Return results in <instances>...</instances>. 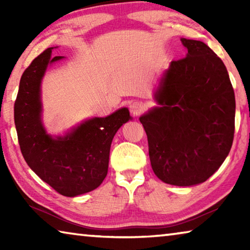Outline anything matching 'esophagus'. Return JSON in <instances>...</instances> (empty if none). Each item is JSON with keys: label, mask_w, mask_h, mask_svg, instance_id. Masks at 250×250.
<instances>
[{"label": "esophagus", "mask_w": 250, "mask_h": 250, "mask_svg": "<svg viewBox=\"0 0 250 250\" xmlns=\"http://www.w3.org/2000/svg\"><path fill=\"white\" fill-rule=\"evenodd\" d=\"M130 111L133 116H139L145 111V104L140 101H135V103L130 104Z\"/></svg>", "instance_id": "obj_1"}]
</instances>
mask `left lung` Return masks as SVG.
I'll return each mask as SVG.
<instances>
[{
  "label": "left lung",
  "instance_id": "left-lung-1",
  "mask_svg": "<svg viewBox=\"0 0 250 250\" xmlns=\"http://www.w3.org/2000/svg\"><path fill=\"white\" fill-rule=\"evenodd\" d=\"M186 57L173 61L154 94L159 107L140 117L154 174L164 183L205 182L230 151L235 94L222 59L201 41L182 39Z\"/></svg>",
  "mask_w": 250,
  "mask_h": 250
}]
</instances>
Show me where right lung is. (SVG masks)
Returning <instances> with one entry per match:
<instances>
[{"label":"right lung","mask_w":250,"mask_h":250,"mask_svg":"<svg viewBox=\"0 0 250 250\" xmlns=\"http://www.w3.org/2000/svg\"><path fill=\"white\" fill-rule=\"evenodd\" d=\"M52 49L39 55L21 77L14 122L28 167L55 191L74 197L103 183L112 139L131 116L128 108H121L105 118L83 121L62 137L47 134L41 119V83L47 66L64 58L52 57Z\"/></svg>","instance_id":"right-lung-1"}]
</instances>
